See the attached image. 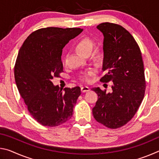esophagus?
I'll use <instances>...</instances> for the list:
<instances>
[{"instance_id": "esophagus-1", "label": "esophagus", "mask_w": 159, "mask_h": 159, "mask_svg": "<svg viewBox=\"0 0 159 159\" xmlns=\"http://www.w3.org/2000/svg\"><path fill=\"white\" fill-rule=\"evenodd\" d=\"M80 90H81L82 93H86L90 90V88L88 87V86H82V87L80 88Z\"/></svg>"}]
</instances>
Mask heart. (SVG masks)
Here are the masks:
<instances>
[{"mask_svg": "<svg viewBox=\"0 0 159 159\" xmlns=\"http://www.w3.org/2000/svg\"><path fill=\"white\" fill-rule=\"evenodd\" d=\"M94 48H95V43H94V42L92 40L90 39H88V38H85V39L80 40L75 45L76 50L79 53L84 56L90 55L94 50ZM96 58L98 60H102V55L101 53H98L96 55ZM93 74V71L92 70H88V71H84L80 75V79L83 81L88 82L90 80V78L92 76Z\"/></svg>", "mask_w": 159, "mask_h": 159, "instance_id": "heart-1", "label": "heart"}]
</instances>
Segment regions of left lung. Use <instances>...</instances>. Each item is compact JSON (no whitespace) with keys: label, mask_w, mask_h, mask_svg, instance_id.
I'll return each mask as SVG.
<instances>
[{"label":"left lung","mask_w":159,"mask_h":159,"mask_svg":"<svg viewBox=\"0 0 159 159\" xmlns=\"http://www.w3.org/2000/svg\"><path fill=\"white\" fill-rule=\"evenodd\" d=\"M97 29L104 36L102 82L112 81L111 92L99 87L93 90L98 99L93 108L97 121L116 129L125 125L134 116L144 98L145 78L143 61L135 40L123 26L104 22Z\"/></svg>","instance_id":"obj_1"}]
</instances>
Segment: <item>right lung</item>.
Instances as JSON below:
<instances>
[{"label":"right lung","mask_w":159,"mask_h":159,"mask_svg":"<svg viewBox=\"0 0 159 159\" xmlns=\"http://www.w3.org/2000/svg\"><path fill=\"white\" fill-rule=\"evenodd\" d=\"M82 31L80 28L39 29L29 35L19 50L15 65L16 85L30 114L43 125H60L73 114L80 87L65 88L62 92L52 79L63 72V48Z\"/></svg>","instance_id":"right-lung-1"}]
</instances>
